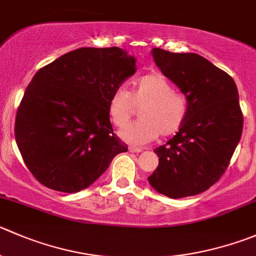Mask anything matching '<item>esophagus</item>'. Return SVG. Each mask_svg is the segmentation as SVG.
<instances>
[{"label": "esophagus", "mask_w": 256, "mask_h": 256, "mask_svg": "<svg viewBox=\"0 0 256 256\" xmlns=\"http://www.w3.org/2000/svg\"><path fill=\"white\" fill-rule=\"evenodd\" d=\"M128 150H130L131 152H141V151H142V148H136V146H130V148H128Z\"/></svg>", "instance_id": "esophagus-1"}]
</instances>
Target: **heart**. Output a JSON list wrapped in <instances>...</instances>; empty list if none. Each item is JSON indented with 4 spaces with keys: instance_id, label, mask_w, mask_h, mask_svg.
<instances>
[{
    "instance_id": "obj_1",
    "label": "heart",
    "mask_w": 256,
    "mask_h": 256,
    "mask_svg": "<svg viewBox=\"0 0 256 256\" xmlns=\"http://www.w3.org/2000/svg\"><path fill=\"white\" fill-rule=\"evenodd\" d=\"M141 106L143 108L140 107ZM140 107V120L121 131L128 142L142 145L155 140L160 134L172 136L181 130L188 114V98L175 91V86L162 74H148L131 84L128 92L118 88L108 98V112L111 122L122 128Z\"/></svg>"
}]
</instances>
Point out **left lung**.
<instances>
[{"instance_id": "8db88e82", "label": "left lung", "mask_w": 256, "mask_h": 256, "mask_svg": "<svg viewBox=\"0 0 256 256\" xmlns=\"http://www.w3.org/2000/svg\"><path fill=\"white\" fill-rule=\"evenodd\" d=\"M152 57L188 96V114L181 130L154 150L158 166L148 180L171 199L198 195L222 178L242 138L244 118L236 85L200 54L154 48Z\"/></svg>"}]
</instances>
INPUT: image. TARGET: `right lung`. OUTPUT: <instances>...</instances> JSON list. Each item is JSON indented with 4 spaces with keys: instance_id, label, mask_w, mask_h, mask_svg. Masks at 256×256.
<instances>
[{
    "instance_id": "1",
    "label": "right lung",
    "mask_w": 256,
    "mask_h": 256,
    "mask_svg": "<svg viewBox=\"0 0 256 256\" xmlns=\"http://www.w3.org/2000/svg\"><path fill=\"white\" fill-rule=\"evenodd\" d=\"M135 71V58L118 47H82L37 71L20 102L14 138L38 182L78 192L128 151L114 132L108 104Z\"/></svg>"
}]
</instances>
